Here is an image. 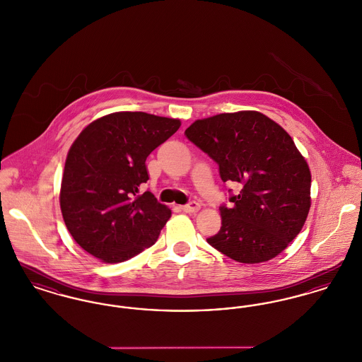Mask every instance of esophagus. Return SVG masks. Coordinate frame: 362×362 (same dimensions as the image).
<instances>
[{
    "instance_id": "esophagus-1",
    "label": "esophagus",
    "mask_w": 362,
    "mask_h": 362,
    "mask_svg": "<svg viewBox=\"0 0 362 362\" xmlns=\"http://www.w3.org/2000/svg\"><path fill=\"white\" fill-rule=\"evenodd\" d=\"M199 207H201V205H199L198 202L192 201V202H189L187 205L182 206V210H183V211H186V213H195V211H198V210H199Z\"/></svg>"
}]
</instances>
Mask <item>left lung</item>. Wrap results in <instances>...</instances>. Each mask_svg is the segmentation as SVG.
I'll list each match as a JSON object with an SVG mask.
<instances>
[{"mask_svg":"<svg viewBox=\"0 0 362 362\" xmlns=\"http://www.w3.org/2000/svg\"><path fill=\"white\" fill-rule=\"evenodd\" d=\"M185 134L218 164L224 183L241 186L232 206H220L221 229L207 243L240 263L276 258L310 207V167L292 137L258 111L198 119Z\"/></svg>","mask_w":362,"mask_h":362,"instance_id":"left-lung-1","label":"left lung"}]
</instances>
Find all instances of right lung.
I'll list each match as a JSON object with an SVG mask.
<instances>
[{"mask_svg": "<svg viewBox=\"0 0 362 362\" xmlns=\"http://www.w3.org/2000/svg\"><path fill=\"white\" fill-rule=\"evenodd\" d=\"M180 127L179 119L114 112L89 123L70 146L59 205L76 243L105 263L149 248L171 217L151 191L146 157Z\"/></svg>", "mask_w": 362, "mask_h": 362, "instance_id": "add662e5", "label": "right lung"}]
</instances>
